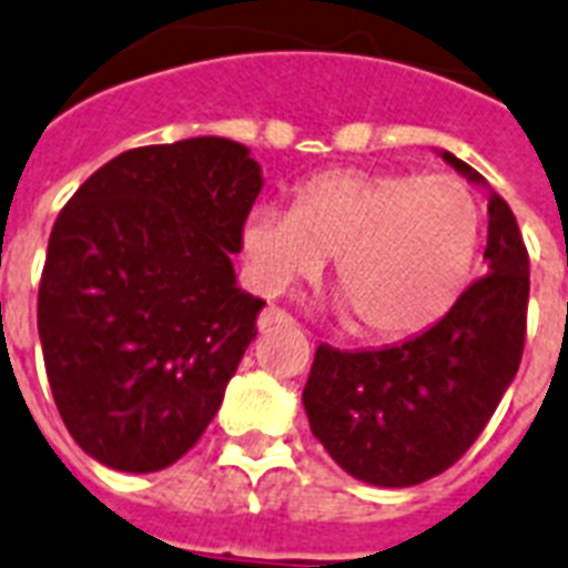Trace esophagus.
Instances as JSON below:
<instances>
[{
    "label": "esophagus",
    "instance_id": "esophagus-1",
    "mask_svg": "<svg viewBox=\"0 0 568 568\" xmlns=\"http://www.w3.org/2000/svg\"><path fill=\"white\" fill-rule=\"evenodd\" d=\"M288 324H294L292 315H285L283 308H276V306H268L260 317H256V326H260V332L271 329V326H288Z\"/></svg>",
    "mask_w": 568,
    "mask_h": 568
}]
</instances>
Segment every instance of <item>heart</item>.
I'll list each match as a JSON object with an SVG mask.
<instances>
[{
	"label": "heart",
	"mask_w": 568,
	"mask_h": 568,
	"mask_svg": "<svg viewBox=\"0 0 568 568\" xmlns=\"http://www.w3.org/2000/svg\"><path fill=\"white\" fill-rule=\"evenodd\" d=\"M478 227L473 192L446 174L324 172L297 186L288 212L244 219L242 256L262 294L312 280L335 256L341 315L364 338H405L464 292Z\"/></svg>",
	"instance_id": "obj_1"
}]
</instances>
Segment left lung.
<instances>
[{"label":"left lung","instance_id":"obj_1","mask_svg":"<svg viewBox=\"0 0 568 568\" xmlns=\"http://www.w3.org/2000/svg\"><path fill=\"white\" fill-rule=\"evenodd\" d=\"M437 154L490 189L473 165ZM487 215V276L437 324L379 349L317 347L303 408L312 435L358 481L414 487L440 476L476 444L519 371L528 251L505 197L490 192Z\"/></svg>","mask_w":568,"mask_h":568}]
</instances>
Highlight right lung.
Wrapping results in <instances>:
<instances>
[{"instance_id":"1","label":"right lung","mask_w":568,"mask_h":568,"mask_svg":"<svg viewBox=\"0 0 568 568\" xmlns=\"http://www.w3.org/2000/svg\"><path fill=\"white\" fill-rule=\"evenodd\" d=\"M262 183L247 145L192 136L113 156L60 210L37 332L60 417L104 467H172L219 412L265 306L230 260Z\"/></svg>"}]
</instances>
